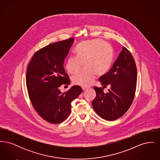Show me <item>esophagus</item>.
<instances>
[{
	"label": "esophagus",
	"instance_id": "esophagus-1",
	"mask_svg": "<svg viewBox=\"0 0 160 160\" xmlns=\"http://www.w3.org/2000/svg\"><path fill=\"white\" fill-rule=\"evenodd\" d=\"M82 89L84 91V90H86V89H88V88H89V87H88V86H82Z\"/></svg>",
	"mask_w": 160,
	"mask_h": 160
}]
</instances>
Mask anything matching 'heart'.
<instances>
[{"mask_svg":"<svg viewBox=\"0 0 160 160\" xmlns=\"http://www.w3.org/2000/svg\"><path fill=\"white\" fill-rule=\"evenodd\" d=\"M76 58L71 56L66 62L65 67L71 74L77 73L84 63L83 71L72 78L77 85L88 86L91 84L96 75L104 76L109 71L113 60L112 46L105 41L95 39L82 42L77 48Z\"/></svg>","mask_w":160,"mask_h":160,"instance_id":"heart-1","label":"heart"}]
</instances>
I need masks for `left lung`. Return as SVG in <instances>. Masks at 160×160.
<instances>
[{"instance_id": "1", "label": "left lung", "mask_w": 160, "mask_h": 160, "mask_svg": "<svg viewBox=\"0 0 160 160\" xmlns=\"http://www.w3.org/2000/svg\"><path fill=\"white\" fill-rule=\"evenodd\" d=\"M137 67L129 50L125 47L110 69L99 78L103 86L110 87L106 94L95 86V98L92 102L95 112L107 121H114L125 114L134 98L137 84Z\"/></svg>"}]
</instances>
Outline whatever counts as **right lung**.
Returning <instances> with one entry per match:
<instances>
[{
    "label": "right lung",
    "mask_w": 160,
    "mask_h": 160,
    "mask_svg": "<svg viewBox=\"0 0 160 160\" xmlns=\"http://www.w3.org/2000/svg\"><path fill=\"white\" fill-rule=\"evenodd\" d=\"M74 41L69 38L41 48L33 54L26 71V86L32 106L42 119L53 124L68 117L71 102L83 91L79 86L64 93L59 89L70 83L63 62Z\"/></svg>",
    "instance_id": "right-lung-1"
}]
</instances>
